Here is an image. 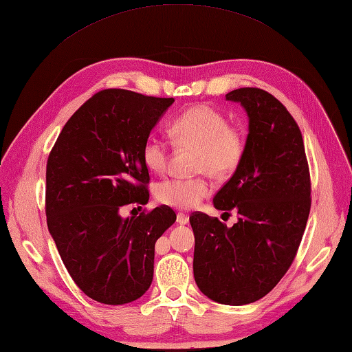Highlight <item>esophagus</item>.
Listing matches in <instances>:
<instances>
[{
	"instance_id": "1",
	"label": "esophagus",
	"mask_w": 352,
	"mask_h": 352,
	"mask_svg": "<svg viewBox=\"0 0 352 352\" xmlns=\"http://www.w3.org/2000/svg\"><path fill=\"white\" fill-rule=\"evenodd\" d=\"M187 222H189V216L184 214V213H178V214H177V223L186 225Z\"/></svg>"
}]
</instances>
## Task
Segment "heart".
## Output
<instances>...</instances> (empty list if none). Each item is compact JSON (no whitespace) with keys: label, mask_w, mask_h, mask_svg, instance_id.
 I'll return each instance as SVG.
<instances>
[{"label":"heart","mask_w":352,"mask_h":352,"mask_svg":"<svg viewBox=\"0 0 352 352\" xmlns=\"http://www.w3.org/2000/svg\"><path fill=\"white\" fill-rule=\"evenodd\" d=\"M170 135L179 146L196 148L193 178H168L156 187V198L165 206L192 210L213 192L211 174L216 178L232 175L246 154V136L230 124L226 113L210 104H196L170 122ZM142 160L151 173H165L169 165V146L165 139L150 135L142 145Z\"/></svg>","instance_id":"obj_1"}]
</instances>
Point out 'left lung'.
<instances>
[{
  "label": "left lung",
  "mask_w": 352,
  "mask_h": 352,
  "mask_svg": "<svg viewBox=\"0 0 352 352\" xmlns=\"http://www.w3.org/2000/svg\"><path fill=\"white\" fill-rule=\"evenodd\" d=\"M249 117L246 154L214 195V207L236 210L228 228L201 211L190 216L193 276L204 296L230 306L263 298L288 272L306 230L310 174L303 136L288 109L261 88H239Z\"/></svg>",
  "instance_id": "obj_1"
}]
</instances>
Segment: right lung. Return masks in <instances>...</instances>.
Wrapping results in <instances>:
<instances>
[{
	"instance_id": "add662e5",
	"label": "right lung",
	"mask_w": 352,
	"mask_h": 352,
	"mask_svg": "<svg viewBox=\"0 0 352 352\" xmlns=\"http://www.w3.org/2000/svg\"><path fill=\"white\" fill-rule=\"evenodd\" d=\"M173 97L108 88L65 122L46 165V222L79 289L103 305L142 297L154 272V244L177 214L160 206L122 219L150 199L142 145Z\"/></svg>"
}]
</instances>
